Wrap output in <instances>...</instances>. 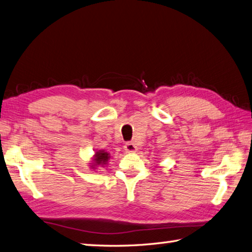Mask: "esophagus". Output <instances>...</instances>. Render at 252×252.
Here are the masks:
<instances>
[{"mask_svg": "<svg viewBox=\"0 0 252 252\" xmlns=\"http://www.w3.org/2000/svg\"><path fill=\"white\" fill-rule=\"evenodd\" d=\"M124 149H125L127 153H133V152H136V151H137V145L135 143H132V142H128V143L125 144Z\"/></svg>", "mask_w": 252, "mask_h": 252, "instance_id": "1", "label": "esophagus"}]
</instances>
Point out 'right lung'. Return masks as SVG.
Segmentation results:
<instances>
[{"label":"right lung","mask_w":252,"mask_h":252,"mask_svg":"<svg viewBox=\"0 0 252 252\" xmlns=\"http://www.w3.org/2000/svg\"><path fill=\"white\" fill-rule=\"evenodd\" d=\"M111 158L110 153L105 152L104 150L97 151L92 158V163H89V168L93 170H96L98 168H103L109 163V159Z\"/></svg>","instance_id":"1"}]
</instances>
